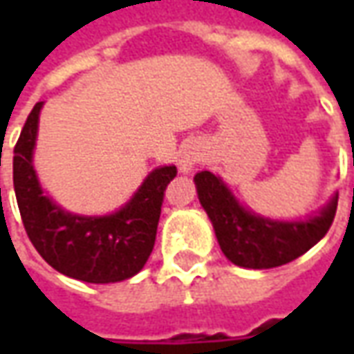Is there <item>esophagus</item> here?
<instances>
[{
	"label": "esophagus",
	"instance_id": "34e87169",
	"mask_svg": "<svg viewBox=\"0 0 354 354\" xmlns=\"http://www.w3.org/2000/svg\"><path fill=\"white\" fill-rule=\"evenodd\" d=\"M201 161V149L197 146H187L180 151L178 157V170L182 174H187L195 169V165Z\"/></svg>",
	"mask_w": 354,
	"mask_h": 354
}]
</instances>
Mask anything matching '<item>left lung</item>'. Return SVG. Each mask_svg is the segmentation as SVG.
Here are the masks:
<instances>
[{"label": "left lung", "instance_id": "left-lung-1", "mask_svg": "<svg viewBox=\"0 0 354 354\" xmlns=\"http://www.w3.org/2000/svg\"><path fill=\"white\" fill-rule=\"evenodd\" d=\"M193 182L222 252L231 263L246 269H271L299 258L326 235L337 208L334 193L319 212L305 220H271L243 207L210 170L197 172Z\"/></svg>", "mask_w": 354, "mask_h": 354}]
</instances>
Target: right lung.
<instances>
[{
    "mask_svg": "<svg viewBox=\"0 0 354 354\" xmlns=\"http://www.w3.org/2000/svg\"><path fill=\"white\" fill-rule=\"evenodd\" d=\"M43 102L30 111L12 157V184L22 223L41 258L58 273L93 284L131 279L153 250L162 197L176 167L151 170L131 201L106 216L68 212L45 195L34 169Z\"/></svg>",
    "mask_w": 354,
    "mask_h": 354,
    "instance_id": "obj_1",
    "label": "right lung"
}]
</instances>
